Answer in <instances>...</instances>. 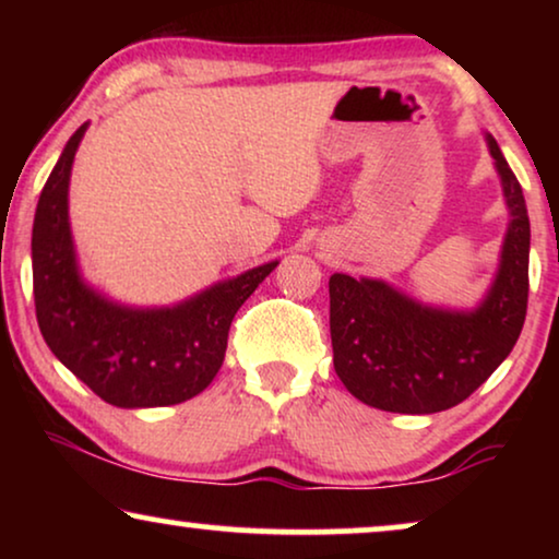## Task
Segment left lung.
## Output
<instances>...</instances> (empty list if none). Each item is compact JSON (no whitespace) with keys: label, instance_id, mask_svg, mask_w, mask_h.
<instances>
[{"label":"left lung","instance_id":"8db88e82","mask_svg":"<svg viewBox=\"0 0 559 559\" xmlns=\"http://www.w3.org/2000/svg\"><path fill=\"white\" fill-rule=\"evenodd\" d=\"M488 150L501 175L511 224L501 270L478 310L423 308L384 282L333 274L331 341L343 384L369 407L432 415L476 392L511 354L530 300V216L499 144Z\"/></svg>","mask_w":559,"mask_h":559}]
</instances>
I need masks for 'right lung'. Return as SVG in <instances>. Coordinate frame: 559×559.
I'll return each mask as SVG.
<instances>
[{
  "label": "right lung",
  "mask_w": 559,
  "mask_h": 559,
  "mask_svg": "<svg viewBox=\"0 0 559 559\" xmlns=\"http://www.w3.org/2000/svg\"><path fill=\"white\" fill-rule=\"evenodd\" d=\"M86 124L45 182L33 226V295L45 343L114 407H165L201 394L226 356L228 328L277 262L221 282L167 310L106 302L79 280L68 228V178Z\"/></svg>",
  "instance_id": "add662e5"
}]
</instances>
